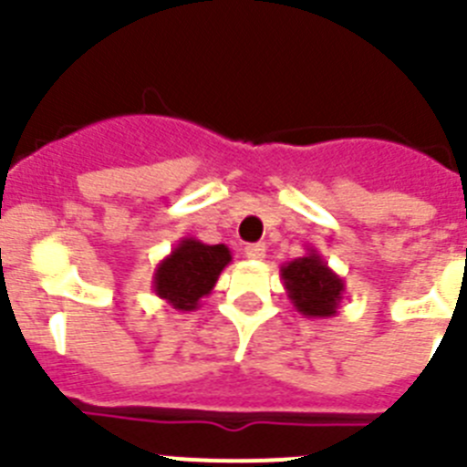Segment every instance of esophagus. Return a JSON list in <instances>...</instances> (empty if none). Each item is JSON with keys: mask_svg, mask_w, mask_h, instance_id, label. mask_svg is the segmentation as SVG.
I'll list each match as a JSON object with an SVG mask.
<instances>
[{"mask_svg": "<svg viewBox=\"0 0 467 467\" xmlns=\"http://www.w3.org/2000/svg\"><path fill=\"white\" fill-rule=\"evenodd\" d=\"M264 254H266V245L264 243H250V245H245L247 259H264Z\"/></svg>", "mask_w": 467, "mask_h": 467, "instance_id": "1", "label": "esophagus"}]
</instances>
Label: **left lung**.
<instances>
[{"label":"left lung","instance_id":"left-lung-1","mask_svg":"<svg viewBox=\"0 0 467 467\" xmlns=\"http://www.w3.org/2000/svg\"><path fill=\"white\" fill-rule=\"evenodd\" d=\"M280 278L292 306L304 317H334L339 313L346 283L329 269L316 247H306L304 257L283 264Z\"/></svg>","mask_w":467,"mask_h":467}]
</instances>
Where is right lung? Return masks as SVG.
<instances>
[{
    "label": "right lung",
    "instance_id": "right-lung-1",
    "mask_svg": "<svg viewBox=\"0 0 467 467\" xmlns=\"http://www.w3.org/2000/svg\"><path fill=\"white\" fill-rule=\"evenodd\" d=\"M229 264L231 250L224 243L208 245L192 236L180 238L154 269L151 287L175 311H196Z\"/></svg>",
    "mask_w": 467,
    "mask_h": 467
}]
</instances>
